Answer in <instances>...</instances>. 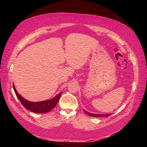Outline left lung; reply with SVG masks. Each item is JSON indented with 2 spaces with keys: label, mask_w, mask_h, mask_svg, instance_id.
<instances>
[{
  "label": "left lung",
  "mask_w": 147,
  "mask_h": 147,
  "mask_svg": "<svg viewBox=\"0 0 147 147\" xmlns=\"http://www.w3.org/2000/svg\"><path fill=\"white\" fill-rule=\"evenodd\" d=\"M84 111L86 113H87V115H88L89 116H92V117H108L109 116H110L111 114L109 113V114H95V113H89L87 111H85L84 109Z\"/></svg>",
  "instance_id": "left-lung-1"
}]
</instances>
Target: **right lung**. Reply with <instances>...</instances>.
<instances>
[{
	"label": "right lung",
	"instance_id": "1",
	"mask_svg": "<svg viewBox=\"0 0 147 147\" xmlns=\"http://www.w3.org/2000/svg\"><path fill=\"white\" fill-rule=\"evenodd\" d=\"M13 89L16 94V96H17L20 102L24 107V108L30 111L37 113H45L50 112L56 107L61 94V92H60V94L55 96L53 98L47 100L39 102H31L26 99L17 92L14 84Z\"/></svg>",
	"mask_w": 147,
	"mask_h": 147
}]
</instances>
